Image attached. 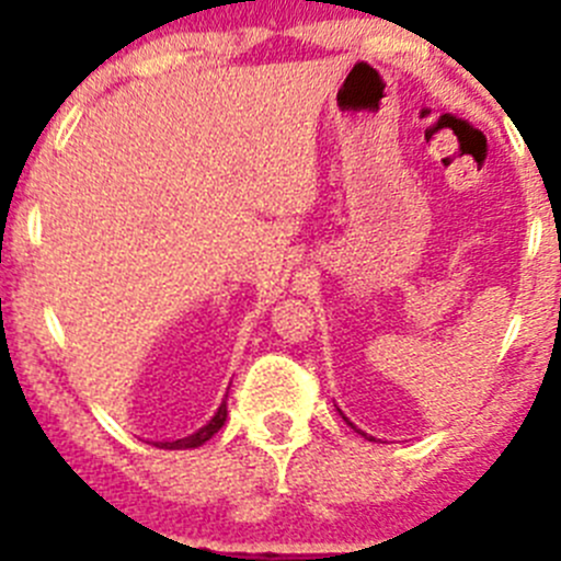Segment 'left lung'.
Wrapping results in <instances>:
<instances>
[{
    "label": "left lung",
    "mask_w": 561,
    "mask_h": 561,
    "mask_svg": "<svg viewBox=\"0 0 561 561\" xmlns=\"http://www.w3.org/2000/svg\"><path fill=\"white\" fill-rule=\"evenodd\" d=\"M339 415H342V410H339ZM342 417H344V415H342ZM344 421H347V417H344ZM347 426H353V423L347 421ZM353 428H355V426H353ZM355 432H358V434H364V432H360V428H355ZM364 437H366V434H364ZM369 439H371V437H369Z\"/></svg>",
    "instance_id": "left-lung-1"
}]
</instances>
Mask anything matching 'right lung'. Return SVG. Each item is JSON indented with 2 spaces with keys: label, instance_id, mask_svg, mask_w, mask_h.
I'll use <instances>...</instances> for the list:
<instances>
[{
  "label": "right lung",
  "instance_id": "obj_1",
  "mask_svg": "<svg viewBox=\"0 0 561 561\" xmlns=\"http://www.w3.org/2000/svg\"><path fill=\"white\" fill-rule=\"evenodd\" d=\"M225 417H228V404H225V401H222V404H219V410L214 412L211 421H208L203 428H197L195 434H190V437H184V439H175V443H154V445H160V448H165V450L201 448L203 443H208V439H211L214 434H217L219 428L225 426Z\"/></svg>",
  "mask_w": 561,
  "mask_h": 561
}]
</instances>
